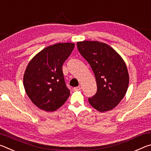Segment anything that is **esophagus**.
Masks as SVG:
<instances>
[{
	"instance_id": "34e87169",
	"label": "esophagus",
	"mask_w": 151,
	"mask_h": 151,
	"mask_svg": "<svg viewBox=\"0 0 151 151\" xmlns=\"http://www.w3.org/2000/svg\"><path fill=\"white\" fill-rule=\"evenodd\" d=\"M81 88H82L81 86H76V87H74V90L78 91V90H81Z\"/></svg>"
}]
</instances>
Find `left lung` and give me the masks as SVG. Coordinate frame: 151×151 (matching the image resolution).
Masks as SVG:
<instances>
[{"label":"left lung","mask_w":151,"mask_h":151,"mask_svg":"<svg viewBox=\"0 0 151 151\" xmlns=\"http://www.w3.org/2000/svg\"><path fill=\"white\" fill-rule=\"evenodd\" d=\"M76 45L96 78L97 91L88 98L89 103L100 112L112 110L123 99L129 86V76L124 60L105 43L85 40Z\"/></svg>","instance_id":"1"}]
</instances>
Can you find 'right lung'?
<instances>
[{
  "mask_svg": "<svg viewBox=\"0 0 151 151\" xmlns=\"http://www.w3.org/2000/svg\"><path fill=\"white\" fill-rule=\"evenodd\" d=\"M75 44L58 43L40 51L30 61L25 70V91L33 103L47 112L57 110L67 100L63 65L70 55Z\"/></svg>",
  "mask_w": 151,
  "mask_h": 151,
  "instance_id": "obj_1",
  "label": "right lung"
}]
</instances>
